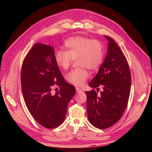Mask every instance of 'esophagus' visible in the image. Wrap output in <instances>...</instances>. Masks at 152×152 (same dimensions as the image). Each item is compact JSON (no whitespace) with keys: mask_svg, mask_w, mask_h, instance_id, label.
I'll use <instances>...</instances> for the list:
<instances>
[{"mask_svg":"<svg viewBox=\"0 0 152 152\" xmlns=\"http://www.w3.org/2000/svg\"><path fill=\"white\" fill-rule=\"evenodd\" d=\"M76 92L77 93H82L83 92V91H82L81 89L79 88V87H77L76 88Z\"/></svg>","mask_w":152,"mask_h":152,"instance_id":"esophagus-1","label":"esophagus"}]
</instances>
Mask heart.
<instances>
[{
  "mask_svg": "<svg viewBox=\"0 0 152 152\" xmlns=\"http://www.w3.org/2000/svg\"><path fill=\"white\" fill-rule=\"evenodd\" d=\"M66 50H58L54 54V60L63 70H67L73 60L80 66L67 73L66 80L75 86L83 85L89 73L87 68L96 71L103 59V48L99 41L80 36L68 38L65 42Z\"/></svg>",
  "mask_w": 152,
  "mask_h": 152,
  "instance_id": "1",
  "label": "heart"
}]
</instances>
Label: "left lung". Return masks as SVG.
<instances>
[{"instance_id": "8db88e82", "label": "left lung", "mask_w": 152, "mask_h": 152, "mask_svg": "<svg viewBox=\"0 0 152 152\" xmlns=\"http://www.w3.org/2000/svg\"><path fill=\"white\" fill-rule=\"evenodd\" d=\"M108 50L99 71L89 84L93 88L103 87L101 95L95 90L86 91L89 121L104 129L121 118L130 94L131 77L127 59L115 40L108 36Z\"/></svg>"}]
</instances>
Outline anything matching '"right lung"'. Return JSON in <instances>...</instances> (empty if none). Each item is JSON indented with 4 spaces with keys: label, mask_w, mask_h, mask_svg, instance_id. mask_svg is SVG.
Instances as JSON below:
<instances>
[{
    "label": "right lung",
    "mask_w": 152,
    "mask_h": 152,
    "mask_svg": "<svg viewBox=\"0 0 152 152\" xmlns=\"http://www.w3.org/2000/svg\"><path fill=\"white\" fill-rule=\"evenodd\" d=\"M21 82L26 107L35 120L48 129L60 126L75 88L65 81L55 62L53 47L42 43L32 47L23 63ZM55 85L60 90L53 94Z\"/></svg>",
    "instance_id": "1"
}]
</instances>
